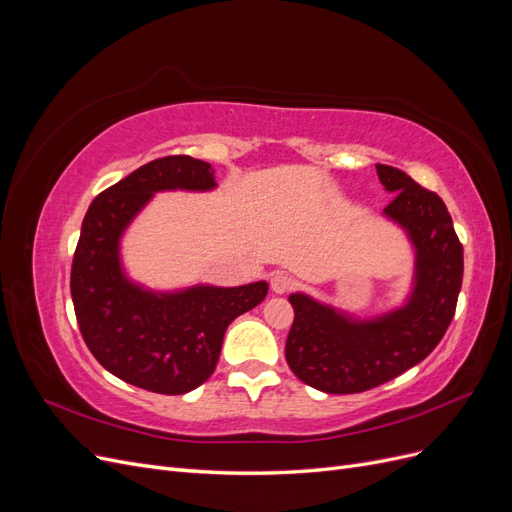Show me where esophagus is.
I'll use <instances>...</instances> for the list:
<instances>
[{"mask_svg":"<svg viewBox=\"0 0 512 512\" xmlns=\"http://www.w3.org/2000/svg\"><path fill=\"white\" fill-rule=\"evenodd\" d=\"M294 286H297V282H294L288 273H275V275H271V290L277 292V294L290 292Z\"/></svg>","mask_w":512,"mask_h":512,"instance_id":"34e87169","label":"esophagus"}]
</instances>
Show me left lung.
I'll return each instance as SVG.
<instances>
[{
	"label": "left lung",
	"mask_w": 512,
	"mask_h": 512,
	"mask_svg": "<svg viewBox=\"0 0 512 512\" xmlns=\"http://www.w3.org/2000/svg\"><path fill=\"white\" fill-rule=\"evenodd\" d=\"M395 198L384 207L410 232L416 286L406 307L378 320L354 322L305 294H290L294 320L286 339L292 374L324 393H363L421 363L440 344L457 307L463 245L442 198L404 170L376 164Z\"/></svg>",
	"instance_id": "1"
}]
</instances>
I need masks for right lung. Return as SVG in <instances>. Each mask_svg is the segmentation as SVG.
<instances>
[{
	"label": "right lung",
	"mask_w": 512,
	"mask_h": 512,
	"mask_svg": "<svg viewBox=\"0 0 512 512\" xmlns=\"http://www.w3.org/2000/svg\"><path fill=\"white\" fill-rule=\"evenodd\" d=\"M213 175L203 160L158 158L98 194L85 213L70 273L76 322L96 361L138 389H196L218 365L228 324L267 297V282L156 294L123 277L119 237L151 194L211 190Z\"/></svg>",
	"instance_id": "1"
}]
</instances>
